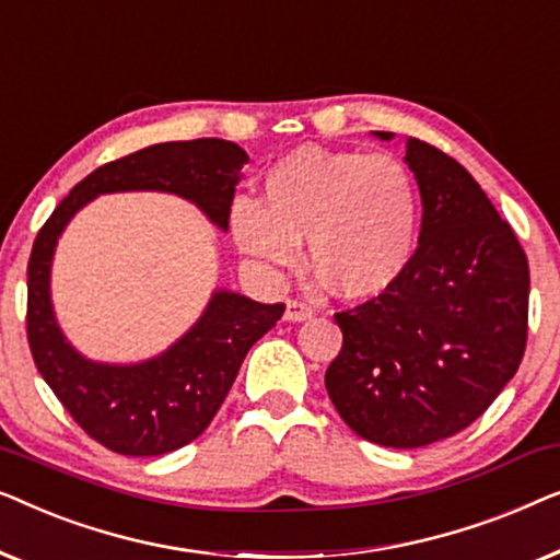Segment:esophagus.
<instances>
[{
  "label": "esophagus",
  "mask_w": 560,
  "mask_h": 560,
  "mask_svg": "<svg viewBox=\"0 0 560 560\" xmlns=\"http://www.w3.org/2000/svg\"><path fill=\"white\" fill-rule=\"evenodd\" d=\"M313 305H308V303H303V301H288V308H285V320H308L311 316H313Z\"/></svg>",
  "instance_id": "esophagus-1"
}]
</instances>
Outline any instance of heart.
Returning <instances> with one entry per match:
<instances>
[{"instance_id":"b5f03b06","label":"heart","mask_w":560,"mask_h":560,"mask_svg":"<svg viewBox=\"0 0 560 560\" xmlns=\"http://www.w3.org/2000/svg\"><path fill=\"white\" fill-rule=\"evenodd\" d=\"M242 255L267 270L293 267L308 240L313 267L336 293L377 298L408 270L418 240V194L389 155L298 148L262 178V201L232 209Z\"/></svg>"}]
</instances>
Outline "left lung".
<instances>
[{"instance_id": "obj_1", "label": "left lung", "mask_w": 560, "mask_h": 560, "mask_svg": "<svg viewBox=\"0 0 560 560\" xmlns=\"http://www.w3.org/2000/svg\"><path fill=\"white\" fill-rule=\"evenodd\" d=\"M405 160L418 249L393 288L334 313L343 343L326 370L343 423L389 448L448 439L494 402L523 362L530 295L525 252L469 171L416 137Z\"/></svg>"}]
</instances>
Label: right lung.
<instances>
[{"mask_svg":"<svg viewBox=\"0 0 560 560\" xmlns=\"http://www.w3.org/2000/svg\"><path fill=\"white\" fill-rule=\"evenodd\" d=\"M247 152L201 137L163 142L112 160L73 186L35 236L27 262V343L60 405L114 454L160 456L198 439L217 416L252 349L285 305L219 290L198 324L165 354L142 364H94L63 339L50 305V259L63 226L83 203L114 190H167L194 201L226 229Z\"/></svg>","mask_w":560,"mask_h":560,"instance_id":"obj_1","label":"right lung"}]
</instances>
